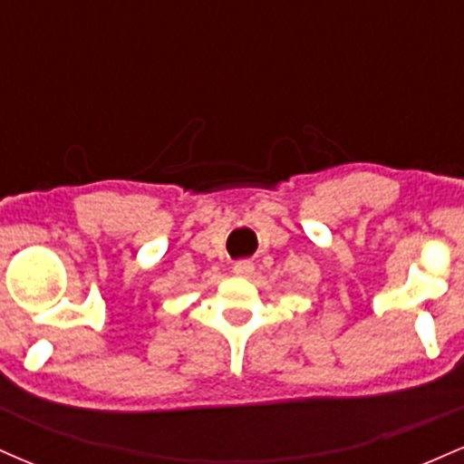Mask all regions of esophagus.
<instances>
[{"label": "esophagus", "mask_w": 464, "mask_h": 464, "mask_svg": "<svg viewBox=\"0 0 464 464\" xmlns=\"http://www.w3.org/2000/svg\"><path fill=\"white\" fill-rule=\"evenodd\" d=\"M253 270H255V266H253V262H248V259H239V262L233 264V273L239 276L253 275Z\"/></svg>", "instance_id": "1"}]
</instances>
